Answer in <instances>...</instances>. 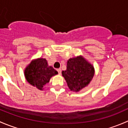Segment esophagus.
Returning a JSON list of instances; mask_svg holds the SVG:
<instances>
[{
    "label": "esophagus",
    "instance_id": "obj_1",
    "mask_svg": "<svg viewBox=\"0 0 128 128\" xmlns=\"http://www.w3.org/2000/svg\"><path fill=\"white\" fill-rule=\"evenodd\" d=\"M57 70H58V73H59V74H61V69H60V68H59V69H57Z\"/></svg>",
    "mask_w": 128,
    "mask_h": 128
}]
</instances>
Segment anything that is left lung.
<instances>
[{
    "instance_id": "8db88e82",
    "label": "left lung",
    "mask_w": 128,
    "mask_h": 128,
    "mask_svg": "<svg viewBox=\"0 0 128 128\" xmlns=\"http://www.w3.org/2000/svg\"><path fill=\"white\" fill-rule=\"evenodd\" d=\"M95 74L94 66L82 56L70 58L67 62V69L62 76L70 91L78 92L90 83Z\"/></svg>"
}]
</instances>
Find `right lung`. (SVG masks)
I'll use <instances>...</instances> for the list:
<instances>
[{"mask_svg":"<svg viewBox=\"0 0 128 128\" xmlns=\"http://www.w3.org/2000/svg\"><path fill=\"white\" fill-rule=\"evenodd\" d=\"M58 74L52 66L48 65L46 59L41 58L33 59L24 70L27 82L40 90H43L45 85L50 82V78Z\"/></svg>","mask_w":128,"mask_h":128,"instance_id":"1","label":"right lung"}]
</instances>
